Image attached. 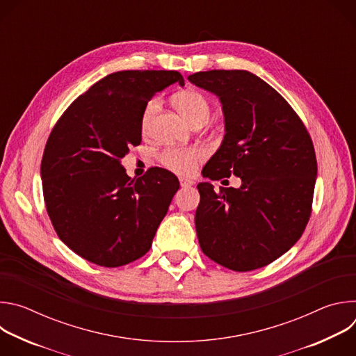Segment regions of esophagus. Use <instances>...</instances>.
Masks as SVG:
<instances>
[{
	"mask_svg": "<svg viewBox=\"0 0 356 356\" xmlns=\"http://www.w3.org/2000/svg\"><path fill=\"white\" fill-rule=\"evenodd\" d=\"M179 180H180V186H181V187H191V186L194 184V181H193V180L186 179V177H180Z\"/></svg>",
	"mask_w": 356,
	"mask_h": 356,
	"instance_id": "1",
	"label": "esophagus"
}]
</instances>
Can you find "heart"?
Here are the masks:
<instances>
[{"label": "heart", "instance_id": "b5f03b06", "mask_svg": "<svg viewBox=\"0 0 356 356\" xmlns=\"http://www.w3.org/2000/svg\"><path fill=\"white\" fill-rule=\"evenodd\" d=\"M173 106L186 117V120L194 125L200 121H207L210 117V103L200 91L195 90H183L173 95ZM159 99L154 98L145 106L140 117V129L143 134H149L152 122L158 113ZM207 156L204 147H169L161 155V162L169 170L181 175L190 176L195 172L198 163Z\"/></svg>", "mask_w": 356, "mask_h": 356}]
</instances>
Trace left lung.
<instances>
[{
  "mask_svg": "<svg viewBox=\"0 0 356 356\" xmlns=\"http://www.w3.org/2000/svg\"><path fill=\"white\" fill-rule=\"evenodd\" d=\"M188 81L220 98L224 139L202 169L241 187L198 183L195 231L200 246L235 272L264 268L286 253L306 228L317 177L312 138L287 101L246 70H210Z\"/></svg>",
  "mask_w": 356,
  "mask_h": 356,
  "instance_id": "left-lung-1",
  "label": "left lung"
}]
</instances>
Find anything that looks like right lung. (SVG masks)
<instances>
[{"mask_svg":"<svg viewBox=\"0 0 356 356\" xmlns=\"http://www.w3.org/2000/svg\"><path fill=\"white\" fill-rule=\"evenodd\" d=\"M173 70H124L77 97L49 135L40 163L47 214L59 238L86 261L118 268L150 249L179 190L170 172L131 179L121 159L142 140L147 101L173 83Z\"/></svg>","mask_w":356,"mask_h":356,"instance_id":"obj_1","label":"right lung"}]
</instances>
